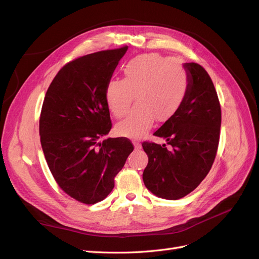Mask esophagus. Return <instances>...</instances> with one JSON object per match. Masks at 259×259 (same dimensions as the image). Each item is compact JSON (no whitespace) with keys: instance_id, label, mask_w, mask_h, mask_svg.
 I'll list each match as a JSON object with an SVG mask.
<instances>
[{"instance_id":"1","label":"esophagus","mask_w":259,"mask_h":259,"mask_svg":"<svg viewBox=\"0 0 259 259\" xmlns=\"http://www.w3.org/2000/svg\"><path fill=\"white\" fill-rule=\"evenodd\" d=\"M133 144H134V146H135V150H139V149H142V145H140L138 142H136V140H134Z\"/></svg>"}]
</instances>
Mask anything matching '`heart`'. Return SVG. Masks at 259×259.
Listing matches in <instances>:
<instances>
[{"label":"heart","instance_id":"obj_1","mask_svg":"<svg viewBox=\"0 0 259 259\" xmlns=\"http://www.w3.org/2000/svg\"><path fill=\"white\" fill-rule=\"evenodd\" d=\"M123 80L106 84L105 98L112 114L121 119L134 100L137 105L127 117L117 123V134L139 137L152 126L154 119L166 122L182 108L189 80L185 70L159 54H145L130 60L122 69Z\"/></svg>","mask_w":259,"mask_h":259}]
</instances>
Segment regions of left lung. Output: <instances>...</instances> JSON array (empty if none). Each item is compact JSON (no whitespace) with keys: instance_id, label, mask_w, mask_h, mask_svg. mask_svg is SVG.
<instances>
[{"instance_id":"1","label":"left lung","mask_w":259,"mask_h":259,"mask_svg":"<svg viewBox=\"0 0 259 259\" xmlns=\"http://www.w3.org/2000/svg\"><path fill=\"white\" fill-rule=\"evenodd\" d=\"M189 89L179 111L154 133L166 145L144 142L148 165L145 186L153 194L178 200L189 194L206 177L213 165L221 137L222 110L215 86L206 70L184 65Z\"/></svg>"}]
</instances>
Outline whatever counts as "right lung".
Returning a JSON list of instances; mask_svg holds the SVG:
<instances>
[{"instance_id":"add662e5","label":"right lung","mask_w":259,"mask_h":259,"mask_svg":"<svg viewBox=\"0 0 259 259\" xmlns=\"http://www.w3.org/2000/svg\"><path fill=\"white\" fill-rule=\"evenodd\" d=\"M127 46L68 62L45 94L41 145L51 173L68 195L84 204L103 201L134 146L126 137L99 142L112 127L105 89Z\"/></svg>"}]
</instances>
